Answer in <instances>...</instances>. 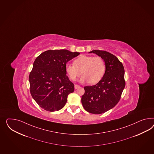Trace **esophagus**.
I'll list each match as a JSON object with an SVG mask.
<instances>
[{
    "instance_id": "34e87169",
    "label": "esophagus",
    "mask_w": 154,
    "mask_h": 154,
    "mask_svg": "<svg viewBox=\"0 0 154 154\" xmlns=\"http://www.w3.org/2000/svg\"><path fill=\"white\" fill-rule=\"evenodd\" d=\"M79 88V85H77V84H75V89H77L78 88Z\"/></svg>"
}]
</instances>
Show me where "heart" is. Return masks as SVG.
Masks as SVG:
<instances>
[{"label":"heart","instance_id":"1","mask_svg":"<svg viewBox=\"0 0 154 154\" xmlns=\"http://www.w3.org/2000/svg\"><path fill=\"white\" fill-rule=\"evenodd\" d=\"M105 70V62L100 56L83 55L75 59L74 65L67 63L65 65V71L69 79L75 81L81 74L83 76L80 82H88L91 85L98 83L101 80Z\"/></svg>","mask_w":154,"mask_h":154}]
</instances>
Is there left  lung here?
I'll return each instance as SVG.
<instances>
[{
    "label": "left lung",
    "instance_id": "8db88e82",
    "mask_svg": "<svg viewBox=\"0 0 154 154\" xmlns=\"http://www.w3.org/2000/svg\"><path fill=\"white\" fill-rule=\"evenodd\" d=\"M105 63V74L101 80L93 86L84 87L82 103L88 112L100 114L112 109L119 102L125 85L124 69L118 58L108 52L93 50Z\"/></svg>",
    "mask_w": 154,
    "mask_h": 154
}]
</instances>
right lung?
<instances>
[{
	"instance_id": "right-lung-1",
	"label": "right lung",
	"mask_w": 154,
	"mask_h": 154,
	"mask_svg": "<svg viewBox=\"0 0 154 154\" xmlns=\"http://www.w3.org/2000/svg\"><path fill=\"white\" fill-rule=\"evenodd\" d=\"M79 54L66 49L48 50L35 59L29 75L30 93L44 110H61L68 95L74 91V84L66 75L65 65Z\"/></svg>"
}]
</instances>
